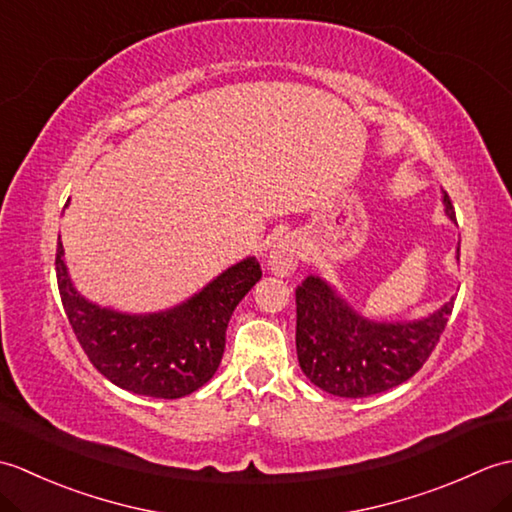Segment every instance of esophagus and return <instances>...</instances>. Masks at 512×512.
<instances>
[{
	"instance_id": "esophagus-1",
	"label": "esophagus",
	"mask_w": 512,
	"mask_h": 512,
	"mask_svg": "<svg viewBox=\"0 0 512 512\" xmlns=\"http://www.w3.org/2000/svg\"><path fill=\"white\" fill-rule=\"evenodd\" d=\"M299 262V244L295 239H281V242L270 250L268 255V268L273 270L275 275H290L292 270L297 268Z\"/></svg>"
}]
</instances>
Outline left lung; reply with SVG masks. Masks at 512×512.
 <instances>
[{
  "label": "left lung",
  "instance_id": "1",
  "mask_svg": "<svg viewBox=\"0 0 512 512\" xmlns=\"http://www.w3.org/2000/svg\"><path fill=\"white\" fill-rule=\"evenodd\" d=\"M447 215L453 204L444 193ZM297 358L310 383L343 398H367L405 383L427 363L453 312V301L429 319L374 323L347 306L319 277L295 292Z\"/></svg>",
  "mask_w": 512,
  "mask_h": 512
}]
</instances>
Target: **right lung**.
I'll use <instances>...</instances> for the list:
<instances>
[{
  "label": "right lung",
  "instance_id": "obj_1",
  "mask_svg": "<svg viewBox=\"0 0 512 512\" xmlns=\"http://www.w3.org/2000/svg\"><path fill=\"white\" fill-rule=\"evenodd\" d=\"M54 266L63 310L90 363L118 387L169 400L187 396L213 378L231 314L262 277V268L250 257L178 308L129 317L94 306L72 288L61 242Z\"/></svg>",
  "mask_w": 512,
  "mask_h": 512
}]
</instances>
